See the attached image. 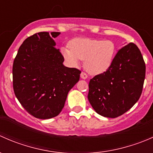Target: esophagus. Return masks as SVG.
I'll use <instances>...</instances> for the list:
<instances>
[{"instance_id":"34e87169","label":"esophagus","mask_w":153,"mask_h":153,"mask_svg":"<svg viewBox=\"0 0 153 153\" xmlns=\"http://www.w3.org/2000/svg\"><path fill=\"white\" fill-rule=\"evenodd\" d=\"M81 78H82V79H86V78H87V75L85 73V72H81Z\"/></svg>"}]
</instances>
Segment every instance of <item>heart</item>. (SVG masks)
I'll use <instances>...</instances> for the list:
<instances>
[{"instance_id":"heart-1","label":"heart","mask_w":153,"mask_h":153,"mask_svg":"<svg viewBox=\"0 0 153 153\" xmlns=\"http://www.w3.org/2000/svg\"><path fill=\"white\" fill-rule=\"evenodd\" d=\"M69 48H61V54L68 64L77 67L84 61V68L92 75L106 72L112 64L117 52L115 43L110 40L94 38H75Z\"/></svg>"}]
</instances>
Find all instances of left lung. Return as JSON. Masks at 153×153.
<instances>
[{
	"instance_id": "obj_1",
	"label": "left lung",
	"mask_w": 153,
	"mask_h": 153,
	"mask_svg": "<svg viewBox=\"0 0 153 153\" xmlns=\"http://www.w3.org/2000/svg\"><path fill=\"white\" fill-rule=\"evenodd\" d=\"M145 72L143 56L135 44L120 49L111 67L89 81L88 100L92 108L112 118L127 112L141 96Z\"/></svg>"
}]
</instances>
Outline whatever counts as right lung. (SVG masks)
<instances>
[{
    "label": "right lung",
    "mask_w": 153,
    "mask_h": 153,
    "mask_svg": "<svg viewBox=\"0 0 153 153\" xmlns=\"http://www.w3.org/2000/svg\"><path fill=\"white\" fill-rule=\"evenodd\" d=\"M60 32H41L23 42L12 67L15 95L32 116L49 119L59 115L69 91L79 81L81 71L64 66L55 47Z\"/></svg>",
    "instance_id": "obj_1"
}]
</instances>
